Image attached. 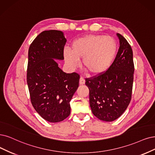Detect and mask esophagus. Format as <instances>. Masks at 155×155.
<instances>
[{
  "label": "esophagus",
  "mask_w": 155,
  "mask_h": 155,
  "mask_svg": "<svg viewBox=\"0 0 155 155\" xmlns=\"http://www.w3.org/2000/svg\"><path fill=\"white\" fill-rule=\"evenodd\" d=\"M85 80H84V78L83 77H81V78H80V81H79L80 84H81V85H83V84H85Z\"/></svg>",
  "instance_id": "esophagus-1"
}]
</instances>
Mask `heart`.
Returning a JSON list of instances; mask_svg holds the SVG:
<instances>
[{"mask_svg":"<svg viewBox=\"0 0 155 155\" xmlns=\"http://www.w3.org/2000/svg\"><path fill=\"white\" fill-rule=\"evenodd\" d=\"M117 49V43L113 37L91 34L74 40L70 51L64 50V57L67 64L73 68L82 59L83 66L91 74L100 75L112 66Z\"/></svg>","mask_w":155,"mask_h":155,"instance_id":"obj_1","label":"heart"}]
</instances>
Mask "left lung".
<instances>
[{"instance_id": "obj_1", "label": "left lung", "mask_w": 155, "mask_h": 155, "mask_svg": "<svg viewBox=\"0 0 155 155\" xmlns=\"http://www.w3.org/2000/svg\"><path fill=\"white\" fill-rule=\"evenodd\" d=\"M119 48L113 64L98 76L86 78L89 104L93 114L102 121L110 122L119 118L131 99L134 64L131 46L117 33Z\"/></svg>"}]
</instances>
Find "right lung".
Instances as JSON below:
<instances>
[{
  "label": "right lung",
  "mask_w": 155,
  "mask_h": 155,
  "mask_svg": "<svg viewBox=\"0 0 155 155\" xmlns=\"http://www.w3.org/2000/svg\"><path fill=\"white\" fill-rule=\"evenodd\" d=\"M66 39L60 31H45L31 44L27 82L32 105L46 121L58 123L70 114V102L79 85V74L66 73L54 59H64Z\"/></svg>",
  "instance_id": "obj_1"
}]
</instances>
